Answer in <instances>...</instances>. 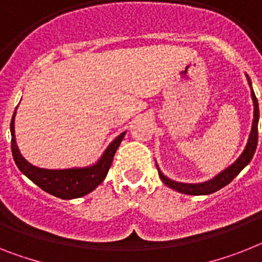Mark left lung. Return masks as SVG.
<instances>
[{"mask_svg": "<svg viewBox=\"0 0 262 262\" xmlns=\"http://www.w3.org/2000/svg\"><path fill=\"white\" fill-rule=\"evenodd\" d=\"M248 83L250 86V96H252V101H253V121H252V127H250L249 137H248V142L244 148L243 153L238 156L236 161L230 164L228 168H225L224 170L216 174L213 179L208 180V181L199 182V184H186V182H179L174 181V180H170L169 177L164 174V173L160 170L157 162H156V166H157L158 176L160 179L162 180L165 185L169 186L170 189H174L177 192L184 193V194H190V195H206L212 194V193L217 192L221 188L226 186L232 181L237 174H238L241 170H243L245 166L250 162V160L253 158L254 151L257 148V140H258V132H257V126H258V118H260V112H258V101L256 98V94H254L253 89H252V81L248 77Z\"/></svg>", "mask_w": 262, "mask_h": 262, "instance_id": "left-lung-1", "label": "left lung"}]
</instances>
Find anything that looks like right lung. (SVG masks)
<instances>
[{
    "label": "right lung",
    "mask_w": 262,
    "mask_h": 262,
    "mask_svg": "<svg viewBox=\"0 0 262 262\" xmlns=\"http://www.w3.org/2000/svg\"><path fill=\"white\" fill-rule=\"evenodd\" d=\"M14 117L15 112L10 122V133H12V155L17 168L30 181L34 182L46 193L62 200L78 199V197L86 195L88 193L93 192L94 189L104 181L113 162L114 155L126 133V132H122L121 135L114 138L113 141L107 145V148L98 158L97 162H94L93 165L83 166V168L43 169L32 165L21 155L15 142Z\"/></svg>",
    "instance_id": "obj_1"
}]
</instances>
